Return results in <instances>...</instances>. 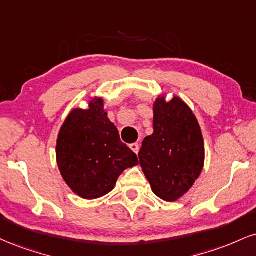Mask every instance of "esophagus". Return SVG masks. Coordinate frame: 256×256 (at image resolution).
Instances as JSON below:
<instances>
[{"instance_id":"34e87169","label":"esophagus","mask_w":256,"mask_h":256,"mask_svg":"<svg viewBox=\"0 0 256 256\" xmlns=\"http://www.w3.org/2000/svg\"><path fill=\"white\" fill-rule=\"evenodd\" d=\"M130 148H131V150H132V152H134L138 154V152H140V146H138L137 143H134V144H131Z\"/></svg>"}]
</instances>
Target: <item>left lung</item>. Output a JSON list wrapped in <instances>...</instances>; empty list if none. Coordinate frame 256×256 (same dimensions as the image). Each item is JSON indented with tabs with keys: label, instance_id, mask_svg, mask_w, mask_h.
Returning <instances> with one entry per match:
<instances>
[{
	"label": "left lung",
	"instance_id": "obj_1",
	"mask_svg": "<svg viewBox=\"0 0 256 256\" xmlns=\"http://www.w3.org/2000/svg\"><path fill=\"white\" fill-rule=\"evenodd\" d=\"M152 192L164 202H176L192 188L204 168L202 128L182 98L154 102V134L144 138L138 154Z\"/></svg>",
	"mask_w": 256,
	"mask_h": 256
}]
</instances>
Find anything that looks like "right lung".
Instances as JSON below:
<instances>
[{
	"label": "right lung",
	"mask_w": 256,
	"mask_h": 256,
	"mask_svg": "<svg viewBox=\"0 0 256 256\" xmlns=\"http://www.w3.org/2000/svg\"><path fill=\"white\" fill-rule=\"evenodd\" d=\"M56 158L69 188L88 200L106 196L125 169L138 164L98 96L88 101L87 108H74L68 114L57 137Z\"/></svg>",
	"instance_id": "add662e5"
}]
</instances>
